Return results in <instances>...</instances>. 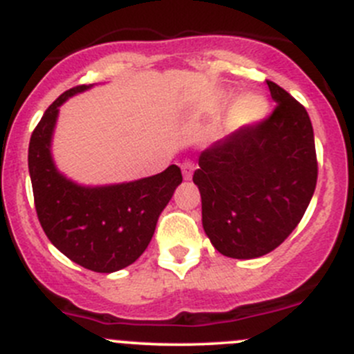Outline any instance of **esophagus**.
Segmentation results:
<instances>
[{
    "label": "esophagus",
    "instance_id": "1",
    "mask_svg": "<svg viewBox=\"0 0 354 354\" xmlns=\"http://www.w3.org/2000/svg\"><path fill=\"white\" fill-rule=\"evenodd\" d=\"M194 169H195V164L192 162V160H185V162L181 164V171H183V178H185V180H190L192 173H194Z\"/></svg>",
    "mask_w": 354,
    "mask_h": 354
}]
</instances>
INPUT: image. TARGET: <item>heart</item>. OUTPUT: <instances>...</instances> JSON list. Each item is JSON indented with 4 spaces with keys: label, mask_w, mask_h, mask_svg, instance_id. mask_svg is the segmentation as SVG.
I'll return each instance as SVG.
<instances>
[{
    "label": "heart",
    "mask_w": 354,
    "mask_h": 354,
    "mask_svg": "<svg viewBox=\"0 0 354 354\" xmlns=\"http://www.w3.org/2000/svg\"><path fill=\"white\" fill-rule=\"evenodd\" d=\"M233 100H235V95L233 93L219 95L214 100V104H212V111H223L230 104H233ZM266 112H268V102H266V98L256 93L243 95L232 107V112H230L228 118V128L240 129L256 124V122H259L266 115Z\"/></svg>",
    "instance_id": "b5f03b06"
}]
</instances>
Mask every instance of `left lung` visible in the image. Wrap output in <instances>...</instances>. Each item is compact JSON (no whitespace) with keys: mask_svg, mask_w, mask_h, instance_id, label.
I'll return each instance as SVG.
<instances>
[{"mask_svg":"<svg viewBox=\"0 0 354 354\" xmlns=\"http://www.w3.org/2000/svg\"><path fill=\"white\" fill-rule=\"evenodd\" d=\"M266 82L277 104L272 114L212 143L194 173L205 235L233 259L277 249L299 225L317 187L310 115L283 88Z\"/></svg>","mask_w":354,"mask_h":354,"instance_id":"obj_1","label":"left lung"}]
</instances>
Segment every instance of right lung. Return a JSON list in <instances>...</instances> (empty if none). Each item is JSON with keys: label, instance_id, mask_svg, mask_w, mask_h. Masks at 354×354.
<instances>
[{"label": "right lung", "instance_id": "obj_1", "mask_svg": "<svg viewBox=\"0 0 354 354\" xmlns=\"http://www.w3.org/2000/svg\"><path fill=\"white\" fill-rule=\"evenodd\" d=\"M90 88H71L46 109L30 135L29 174L37 219L50 242L82 268L112 273L145 252L159 214L183 176L173 164L156 176L129 183L81 187L58 173L50 150L58 107Z\"/></svg>", "mask_w": 354, "mask_h": 354}]
</instances>
